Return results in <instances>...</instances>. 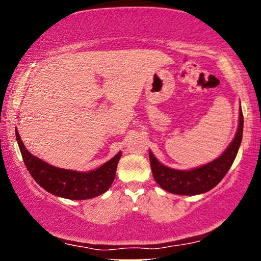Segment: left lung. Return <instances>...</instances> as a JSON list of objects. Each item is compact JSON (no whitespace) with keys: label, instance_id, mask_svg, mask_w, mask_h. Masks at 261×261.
I'll return each mask as SVG.
<instances>
[{"label":"left lung","instance_id":"left-lung-1","mask_svg":"<svg viewBox=\"0 0 261 261\" xmlns=\"http://www.w3.org/2000/svg\"><path fill=\"white\" fill-rule=\"evenodd\" d=\"M242 130L244 115L240 107L237 133L226 151L213 162L191 170H176L167 167L160 163L149 149L148 155L153 177L160 188L174 195L192 196L212 190L222 180L234 163L242 140Z\"/></svg>","mask_w":261,"mask_h":261}]
</instances>
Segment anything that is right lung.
<instances>
[{
    "mask_svg": "<svg viewBox=\"0 0 261 261\" xmlns=\"http://www.w3.org/2000/svg\"><path fill=\"white\" fill-rule=\"evenodd\" d=\"M16 140L27 170L33 179L49 194L69 199H89L108 190L115 179L117 163L121 152L96 170L80 172L49 165L28 152L15 129Z\"/></svg>",
    "mask_w": 261,
    "mask_h": 261,
    "instance_id": "add662e5",
    "label": "right lung"
}]
</instances>
